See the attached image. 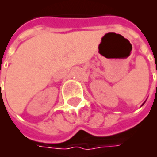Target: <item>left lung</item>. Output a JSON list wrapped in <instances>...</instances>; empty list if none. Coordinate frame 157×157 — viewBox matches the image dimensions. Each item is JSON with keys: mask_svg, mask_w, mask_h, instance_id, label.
Returning <instances> with one entry per match:
<instances>
[{"mask_svg": "<svg viewBox=\"0 0 157 157\" xmlns=\"http://www.w3.org/2000/svg\"><path fill=\"white\" fill-rule=\"evenodd\" d=\"M145 102H144V103H143V104H142L141 106H143V105H144V104H145Z\"/></svg>", "mask_w": 157, "mask_h": 157, "instance_id": "left-lung-1", "label": "left lung"}]
</instances>
